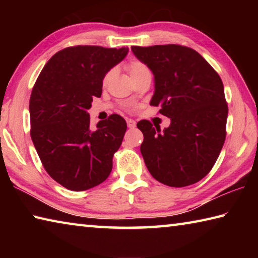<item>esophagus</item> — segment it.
I'll list each match as a JSON object with an SVG mask.
<instances>
[{
    "mask_svg": "<svg viewBox=\"0 0 258 258\" xmlns=\"http://www.w3.org/2000/svg\"><path fill=\"white\" fill-rule=\"evenodd\" d=\"M126 123H127L128 128H134L135 125H137L135 120H133V119H127V120H126Z\"/></svg>",
    "mask_w": 258,
    "mask_h": 258,
    "instance_id": "obj_1",
    "label": "esophagus"
}]
</instances>
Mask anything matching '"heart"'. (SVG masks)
Listing matches in <instances>:
<instances>
[{
  "label": "heart",
  "instance_id": "obj_1",
  "mask_svg": "<svg viewBox=\"0 0 258 258\" xmlns=\"http://www.w3.org/2000/svg\"><path fill=\"white\" fill-rule=\"evenodd\" d=\"M127 71L130 73L131 77L134 78V77H137L138 75H140V74H142L143 72L148 71V67L146 66L145 63L141 62V61L132 60V61H130L128 64H127ZM111 75H112L111 72L107 74L106 77H104V83L109 81V78L111 77Z\"/></svg>",
  "mask_w": 258,
  "mask_h": 258
}]
</instances>
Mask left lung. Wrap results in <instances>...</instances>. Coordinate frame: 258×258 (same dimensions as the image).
Wrapping results in <instances>:
<instances>
[{"instance_id": "left-lung-1", "label": "left lung", "mask_w": 258, "mask_h": 258, "mask_svg": "<svg viewBox=\"0 0 258 258\" xmlns=\"http://www.w3.org/2000/svg\"><path fill=\"white\" fill-rule=\"evenodd\" d=\"M133 54L154 74L151 106L171 118L168 127L140 120L141 154L148 171L169 186L202 180L215 164L225 141L228 104L221 77L190 47L168 44L132 46Z\"/></svg>"}]
</instances>
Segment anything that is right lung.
Returning a JSON list of instances; mask_svg holds the SVG:
<instances>
[{
  "label": "right lung",
  "instance_id": "1",
  "mask_svg": "<svg viewBox=\"0 0 258 258\" xmlns=\"http://www.w3.org/2000/svg\"><path fill=\"white\" fill-rule=\"evenodd\" d=\"M127 53L128 47H67L47 61L33 87L30 137L47 174L68 190L97 186L111 172L127 125L113 113L93 130L87 110L101 97L104 76Z\"/></svg>",
  "mask_w": 258,
  "mask_h": 258
}]
</instances>
